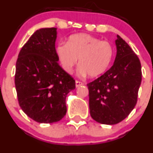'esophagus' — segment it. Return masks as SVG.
Masks as SVG:
<instances>
[{"mask_svg":"<svg viewBox=\"0 0 153 153\" xmlns=\"http://www.w3.org/2000/svg\"><path fill=\"white\" fill-rule=\"evenodd\" d=\"M75 83H76V87H79V86L82 85H83V83L82 82L78 81V80H76Z\"/></svg>","mask_w":153,"mask_h":153,"instance_id":"34e87169","label":"esophagus"}]
</instances>
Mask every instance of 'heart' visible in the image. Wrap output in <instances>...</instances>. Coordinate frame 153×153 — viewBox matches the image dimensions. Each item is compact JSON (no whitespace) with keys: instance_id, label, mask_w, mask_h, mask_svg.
I'll return each mask as SVG.
<instances>
[{"instance_id":"heart-1","label":"heart","mask_w":153,"mask_h":153,"mask_svg":"<svg viewBox=\"0 0 153 153\" xmlns=\"http://www.w3.org/2000/svg\"><path fill=\"white\" fill-rule=\"evenodd\" d=\"M63 69L71 73L78 60L79 74L89 77L100 76L109 67L114 56V48L107 41H101L86 33L71 36L67 43L61 42L56 48Z\"/></svg>"}]
</instances>
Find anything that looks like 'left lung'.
Here are the masks:
<instances>
[{"instance_id":"left-lung-1","label":"left lung","mask_w":153,"mask_h":153,"mask_svg":"<svg viewBox=\"0 0 153 153\" xmlns=\"http://www.w3.org/2000/svg\"><path fill=\"white\" fill-rule=\"evenodd\" d=\"M117 37L114 65L103 75L87 84L90 114L102 124H117L127 117L137 103L141 82L138 57L120 36Z\"/></svg>"}]
</instances>
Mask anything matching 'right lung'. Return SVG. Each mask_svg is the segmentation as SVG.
I'll return each instance as SVG.
<instances>
[{"label":"right lung","instance_id":"obj_1","mask_svg":"<svg viewBox=\"0 0 153 153\" xmlns=\"http://www.w3.org/2000/svg\"><path fill=\"white\" fill-rule=\"evenodd\" d=\"M56 28L38 30L22 47L16 62L15 84L24 112L38 123L58 122L67 112L65 99L75 80L58 64Z\"/></svg>","mask_w":153,"mask_h":153}]
</instances>
